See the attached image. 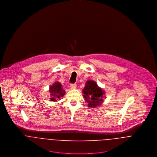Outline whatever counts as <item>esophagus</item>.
<instances>
[{"label": "esophagus", "mask_w": 157, "mask_h": 157, "mask_svg": "<svg viewBox=\"0 0 157 157\" xmlns=\"http://www.w3.org/2000/svg\"><path fill=\"white\" fill-rule=\"evenodd\" d=\"M70 86H71V89H75L77 87V85L75 84H71Z\"/></svg>", "instance_id": "obj_1"}]
</instances>
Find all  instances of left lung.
Wrapping results in <instances>:
<instances>
[{
	"instance_id": "8db88e82",
	"label": "left lung",
	"mask_w": 157,
	"mask_h": 157,
	"mask_svg": "<svg viewBox=\"0 0 157 157\" xmlns=\"http://www.w3.org/2000/svg\"><path fill=\"white\" fill-rule=\"evenodd\" d=\"M83 92L85 94L83 97L90 108H95L101 105L103 101V95L105 94V91L92 80L86 82Z\"/></svg>"
}]
</instances>
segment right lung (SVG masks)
Here are the masks:
<instances>
[{"label":"right lung","instance_id":"add662e5","mask_svg":"<svg viewBox=\"0 0 157 157\" xmlns=\"http://www.w3.org/2000/svg\"><path fill=\"white\" fill-rule=\"evenodd\" d=\"M49 92L51 93L50 100L52 101H57L65 94V90L59 82H55L49 87Z\"/></svg>","mask_w":157,"mask_h":157}]
</instances>
